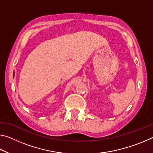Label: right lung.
I'll return each mask as SVG.
<instances>
[{
  "instance_id": "obj_1",
  "label": "right lung",
  "mask_w": 153,
  "mask_h": 153,
  "mask_svg": "<svg viewBox=\"0 0 153 153\" xmlns=\"http://www.w3.org/2000/svg\"><path fill=\"white\" fill-rule=\"evenodd\" d=\"M14 74H15V72H14V73H13V77H14Z\"/></svg>"
}]
</instances>
